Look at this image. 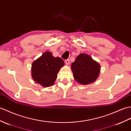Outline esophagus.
Here are the masks:
<instances>
[{"label":"esophagus","instance_id":"esophagus-1","mask_svg":"<svg viewBox=\"0 0 131 131\" xmlns=\"http://www.w3.org/2000/svg\"><path fill=\"white\" fill-rule=\"evenodd\" d=\"M65 63H66V64L67 65H69L70 64V60H69V59L66 60H65Z\"/></svg>","mask_w":131,"mask_h":131}]
</instances>
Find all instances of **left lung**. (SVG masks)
I'll use <instances>...</instances> for the list:
<instances>
[{
	"label": "left lung",
	"mask_w": 131,
	"mask_h": 131,
	"mask_svg": "<svg viewBox=\"0 0 131 131\" xmlns=\"http://www.w3.org/2000/svg\"><path fill=\"white\" fill-rule=\"evenodd\" d=\"M71 68L75 80L82 85L93 83L99 77L100 71L99 63L85 53L78 55Z\"/></svg>",
	"instance_id": "8db88e82"
}]
</instances>
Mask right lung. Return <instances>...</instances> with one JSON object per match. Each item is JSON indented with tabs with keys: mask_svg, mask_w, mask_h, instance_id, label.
I'll return each mask as SVG.
<instances>
[{
	"mask_svg": "<svg viewBox=\"0 0 131 131\" xmlns=\"http://www.w3.org/2000/svg\"><path fill=\"white\" fill-rule=\"evenodd\" d=\"M64 64L60 57H53L51 52H45L32 63L31 73L33 80L45 88L53 85L57 74Z\"/></svg>",
	"mask_w": 131,
	"mask_h": 131,
	"instance_id": "obj_1",
	"label": "right lung"
}]
</instances>
